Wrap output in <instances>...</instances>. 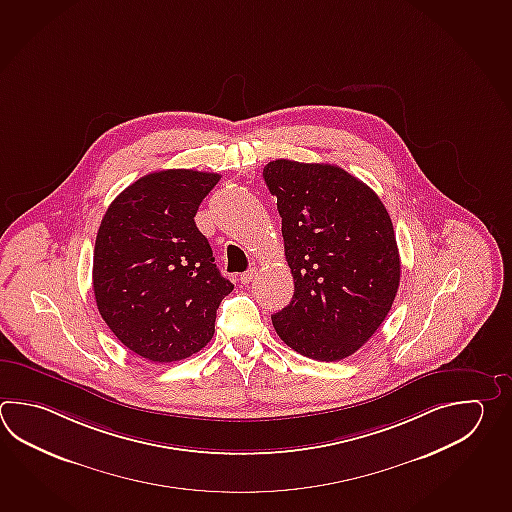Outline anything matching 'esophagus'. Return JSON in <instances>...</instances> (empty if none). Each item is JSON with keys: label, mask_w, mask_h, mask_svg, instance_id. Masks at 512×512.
<instances>
[{"label": "esophagus", "mask_w": 512, "mask_h": 512, "mask_svg": "<svg viewBox=\"0 0 512 512\" xmlns=\"http://www.w3.org/2000/svg\"><path fill=\"white\" fill-rule=\"evenodd\" d=\"M255 277H257V270L251 268L248 272L240 273V282H242V284H250Z\"/></svg>", "instance_id": "obj_1"}]
</instances>
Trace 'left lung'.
<instances>
[{
    "label": "left lung",
    "mask_w": 512,
    "mask_h": 512,
    "mask_svg": "<svg viewBox=\"0 0 512 512\" xmlns=\"http://www.w3.org/2000/svg\"><path fill=\"white\" fill-rule=\"evenodd\" d=\"M262 177L277 197L295 284L273 328L301 355L341 361L376 334L396 299L401 261L390 215L339 166L281 158Z\"/></svg>",
    "instance_id": "obj_1"
}]
</instances>
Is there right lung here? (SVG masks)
Returning <instances> with one entry per match:
<instances>
[{
    "label": "right lung",
    "instance_id": "1",
    "mask_svg": "<svg viewBox=\"0 0 512 512\" xmlns=\"http://www.w3.org/2000/svg\"><path fill=\"white\" fill-rule=\"evenodd\" d=\"M219 180L193 169L149 173L105 211L94 299L116 339L147 361L173 363L208 345L220 301L233 290L195 224Z\"/></svg>",
    "mask_w": 512,
    "mask_h": 512
}]
</instances>
